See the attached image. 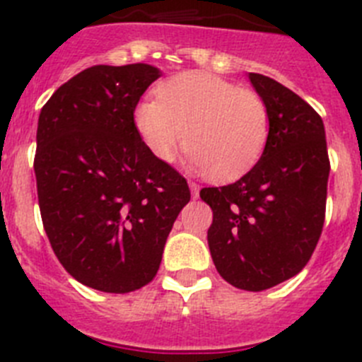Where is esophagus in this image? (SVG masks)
Segmentation results:
<instances>
[{
  "label": "esophagus",
  "mask_w": 362,
  "mask_h": 362,
  "mask_svg": "<svg viewBox=\"0 0 362 362\" xmlns=\"http://www.w3.org/2000/svg\"><path fill=\"white\" fill-rule=\"evenodd\" d=\"M188 185H190L192 195H194V197L197 199V197H199V185H197V183H194V181H190V183H188Z\"/></svg>",
  "instance_id": "1"
}]
</instances>
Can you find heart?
<instances>
[{
    "mask_svg": "<svg viewBox=\"0 0 362 362\" xmlns=\"http://www.w3.org/2000/svg\"><path fill=\"white\" fill-rule=\"evenodd\" d=\"M141 141L159 161H172L185 145L188 167L228 183L260 161L269 140V107L258 93L215 77L185 71L158 88L134 109Z\"/></svg>",
    "mask_w": 362,
    "mask_h": 362,
    "instance_id": "b5f03b06",
    "label": "heart"
}]
</instances>
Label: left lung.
<instances>
[{"mask_svg": "<svg viewBox=\"0 0 362 362\" xmlns=\"http://www.w3.org/2000/svg\"><path fill=\"white\" fill-rule=\"evenodd\" d=\"M250 81L269 107L264 154L238 181L199 195L214 211L208 246L218 274L258 293L296 276L313 257L330 161L321 116L273 78L250 73Z\"/></svg>", "mask_w": 362, "mask_h": 362, "instance_id": "obj_1", "label": "left lung"}]
</instances>
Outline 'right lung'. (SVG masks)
<instances>
[{"label":"right lung","mask_w":362,"mask_h":362,"mask_svg":"<svg viewBox=\"0 0 362 362\" xmlns=\"http://www.w3.org/2000/svg\"><path fill=\"white\" fill-rule=\"evenodd\" d=\"M161 77L151 64L91 66L42 105L34 170L52 250L75 280L102 293L156 276L187 179L148 152L134 109Z\"/></svg>","instance_id":"1"}]
</instances>
